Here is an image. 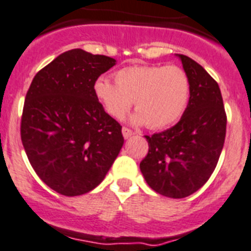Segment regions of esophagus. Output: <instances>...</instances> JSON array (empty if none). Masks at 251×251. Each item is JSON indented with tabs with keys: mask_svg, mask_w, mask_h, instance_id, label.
I'll use <instances>...</instances> for the list:
<instances>
[{
	"mask_svg": "<svg viewBox=\"0 0 251 251\" xmlns=\"http://www.w3.org/2000/svg\"><path fill=\"white\" fill-rule=\"evenodd\" d=\"M134 134H135V132L131 131V130L127 129V127H122V135H124V138H125V139H129V138H131Z\"/></svg>",
	"mask_w": 251,
	"mask_h": 251,
	"instance_id": "obj_1",
	"label": "esophagus"
}]
</instances>
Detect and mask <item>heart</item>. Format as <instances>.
<instances>
[{"instance_id":"obj_1","label":"heart","mask_w":251,"mask_h":251,"mask_svg":"<svg viewBox=\"0 0 251 251\" xmlns=\"http://www.w3.org/2000/svg\"><path fill=\"white\" fill-rule=\"evenodd\" d=\"M116 83L99 77L94 93L108 115L121 119L134 104L138 111L130 117L135 125L164 129L180 119L189 100V78L175 66H134L120 69Z\"/></svg>"}]
</instances>
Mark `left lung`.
Segmentation results:
<instances>
[{"mask_svg": "<svg viewBox=\"0 0 251 251\" xmlns=\"http://www.w3.org/2000/svg\"><path fill=\"white\" fill-rule=\"evenodd\" d=\"M175 55L189 78L188 104L176 125L146 135L150 150L140 172L153 191L183 199L213 174L225 144L227 117L217 81L191 58Z\"/></svg>", "mask_w": 251, "mask_h": 251, "instance_id": "8db88e82", "label": "left lung"}]
</instances>
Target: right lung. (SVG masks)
<instances>
[{
	"instance_id": "1",
	"label": "right lung",
	"mask_w": 251,
	"mask_h": 251,
	"mask_svg": "<svg viewBox=\"0 0 251 251\" xmlns=\"http://www.w3.org/2000/svg\"><path fill=\"white\" fill-rule=\"evenodd\" d=\"M113 66L116 59L73 49L41 69L26 93L24 150L41 180L63 196L98 187L124 146L121 125L94 93L98 77Z\"/></svg>"
}]
</instances>
